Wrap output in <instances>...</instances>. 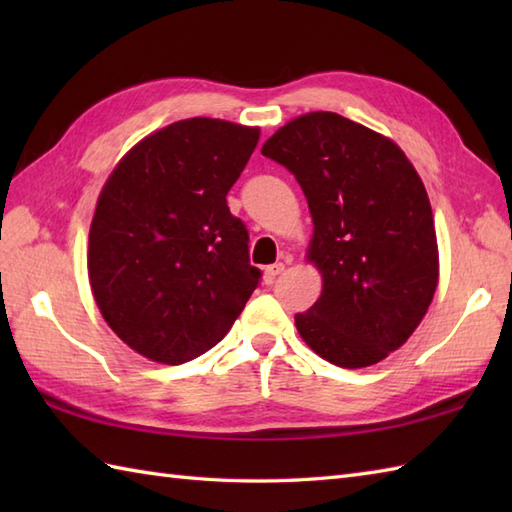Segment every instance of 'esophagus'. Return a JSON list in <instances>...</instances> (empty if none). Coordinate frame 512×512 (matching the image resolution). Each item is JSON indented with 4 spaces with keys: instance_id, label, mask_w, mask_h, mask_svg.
Returning a JSON list of instances; mask_svg holds the SVG:
<instances>
[{
    "instance_id": "obj_1",
    "label": "esophagus",
    "mask_w": 512,
    "mask_h": 512,
    "mask_svg": "<svg viewBox=\"0 0 512 512\" xmlns=\"http://www.w3.org/2000/svg\"><path fill=\"white\" fill-rule=\"evenodd\" d=\"M284 273V264H273V266H266L264 268V284H273V281Z\"/></svg>"
}]
</instances>
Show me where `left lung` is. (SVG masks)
<instances>
[{
	"instance_id": "left-lung-1",
	"label": "left lung",
	"mask_w": 512,
	"mask_h": 512,
	"mask_svg": "<svg viewBox=\"0 0 512 512\" xmlns=\"http://www.w3.org/2000/svg\"><path fill=\"white\" fill-rule=\"evenodd\" d=\"M262 154L284 165L314 222L308 257L323 292L295 325L314 352L345 369L398 350L438 286L429 195L402 149L334 112H310L270 136Z\"/></svg>"
}]
</instances>
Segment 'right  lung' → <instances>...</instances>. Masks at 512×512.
<instances>
[{
    "label": "right lung",
    "mask_w": 512,
    "mask_h": 512,
    "mask_svg": "<svg viewBox=\"0 0 512 512\" xmlns=\"http://www.w3.org/2000/svg\"><path fill=\"white\" fill-rule=\"evenodd\" d=\"M257 127L187 118L140 140L96 202L88 273L107 325L132 350L180 365L220 343L259 284L226 193Z\"/></svg>",
    "instance_id": "1"
}]
</instances>
